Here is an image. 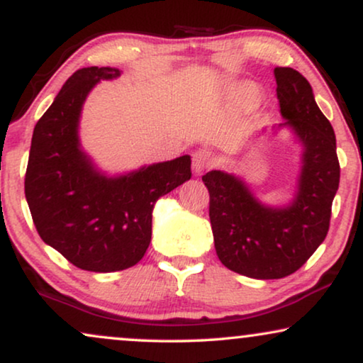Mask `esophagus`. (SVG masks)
<instances>
[{"label":"esophagus","instance_id":"1","mask_svg":"<svg viewBox=\"0 0 363 363\" xmlns=\"http://www.w3.org/2000/svg\"><path fill=\"white\" fill-rule=\"evenodd\" d=\"M213 162H215V157H213V153L210 150H205V148H203V150H198L193 153V172L200 175V173L213 167Z\"/></svg>","mask_w":363,"mask_h":363}]
</instances>
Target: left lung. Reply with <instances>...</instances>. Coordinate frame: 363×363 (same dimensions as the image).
Wrapping results in <instances>:
<instances>
[{"mask_svg":"<svg viewBox=\"0 0 363 363\" xmlns=\"http://www.w3.org/2000/svg\"><path fill=\"white\" fill-rule=\"evenodd\" d=\"M274 77L284 122L271 130L287 128L302 148L292 200L271 206L235 173L203 175L216 255L228 269L255 279H281L314 255L329 231L340 180L334 128L317 106L311 84L292 67H276Z\"/></svg>","mask_w":363,"mask_h":363,"instance_id":"1","label":"left lung"}]
</instances>
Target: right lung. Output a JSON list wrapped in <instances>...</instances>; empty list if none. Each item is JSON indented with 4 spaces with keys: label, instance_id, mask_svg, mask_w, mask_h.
Masks as SVG:
<instances>
[{
    "label": "right lung",
    "instance_id": "1",
    "mask_svg": "<svg viewBox=\"0 0 363 363\" xmlns=\"http://www.w3.org/2000/svg\"><path fill=\"white\" fill-rule=\"evenodd\" d=\"M116 67H84L67 79L33 132L24 193L41 240L79 269L135 266L152 240L157 200L191 178L190 155L107 175L84 152L79 122L89 92Z\"/></svg>",
    "mask_w": 363,
    "mask_h": 363
}]
</instances>
